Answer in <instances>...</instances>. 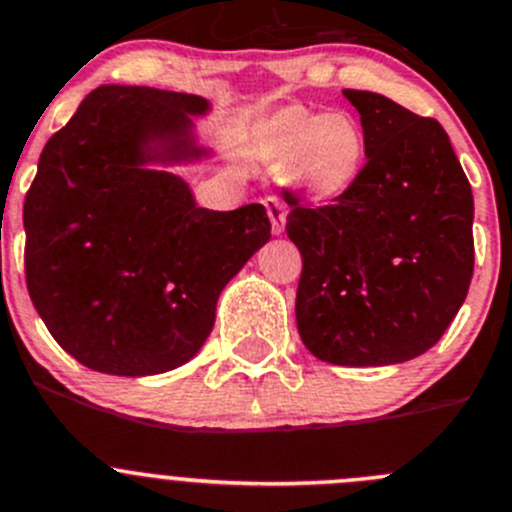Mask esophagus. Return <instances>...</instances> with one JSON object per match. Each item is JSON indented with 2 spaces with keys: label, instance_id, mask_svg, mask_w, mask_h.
<instances>
[{
  "label": "esophagus",
  "instance_id": "34e87169",
  "mask_svg": "<svg viewBox=\"0 0 512 512\" xmlns=\"http://www.w3.org/2000/svg\"><path fill=\"white\" fill-rule=\"evenodd\" d=\"M265 207H267V217H270V224H272V232L283 234L285 232V219H288V209H285L283 199L267 197Z\"/></svg>",
  "mask_w": 512,
  "mask_h": 512
}]
</instances>
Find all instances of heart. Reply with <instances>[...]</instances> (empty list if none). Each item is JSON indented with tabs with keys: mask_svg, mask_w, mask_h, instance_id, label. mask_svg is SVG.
<instances>
[{
	"mask_svg": "<svg viewBox=\"0 0 512 512\" xmlns=\"http://www.w3.org/2000/svg\"><path fill=\"white\" fill-rule=\"evenodd\" d=\"M260 156L288 166L290 181L313 202L346 197L366 169V131L351 111H310L288 105L260 131Z\"/></svg>",
	"mask_w": 512,
	"mask_h": 512,
	"instance_id": "1",
	"label": "heart"
}]
</instances>
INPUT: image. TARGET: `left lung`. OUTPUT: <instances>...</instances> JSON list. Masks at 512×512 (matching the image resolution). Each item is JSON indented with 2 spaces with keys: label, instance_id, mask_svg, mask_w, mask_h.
<instances>
[{
  "label": "left lung",
  "instance_id": "obj_1",
  "mask_svg": "<svg viewBox=\"0 0 512 512\" xmlns=\"http://www.w3.org/2000/svg\"><path fill=\"white\" fill-rule=\"evenodd\" d=\"M361 116L369 156L336 204L288 194V237L303 255L295 298L300 341L336 366H391L422 356L470 290L472 189L434 118L391 98L343 90Z\"/></svg>",
  "mask_w": 512,
  "mask_h": 512
}]
</instances>
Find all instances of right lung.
Returning a JSON list of instances; mask_svg holds the SVG:
<instances>
[{
	"mask_svg": "<svg viewBox=\"0 0 512 512\" xmlns=\"http://www.w3.org/2000/svg\"><path fill=\"white\" fill-rule=\"evenodd\" d=\"M202 95L100 85L45 143L25 199V272L37 313L100 374L179 369L209 338L229 280L270 240L262 204L214 212L174 166L214 156Z\"/></svg>",
	"mask_w": 512,
	"mask_h": 512,
	"instance_id": "obj_1",
	"label": "right lung"
}]
</instances>
